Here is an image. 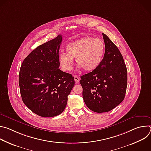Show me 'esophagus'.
<instances>
[{
  "label": "esophagus",
  "instance_id": "obj_1",
  "mask_svg": "<svg viewBox=\"0 0 151 151\" xmlns=\"http://www.w3.org/2000/svg\"><path fill=\"white\" fill-rule=\"evenodd\" d=\"M74 79H75V82L77 83H78L79 82V81H80V79H79V78L78 76H76V75H75L74 76Z\"/></svg>",
  "mask_w": 151,
  "mask_h": 151
}]
</instances>
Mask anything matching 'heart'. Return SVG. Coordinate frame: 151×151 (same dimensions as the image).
<instances>
[{"label":"heart","mask_w":151,"mask_h":151,"mask_svg":"<svg viewBox=\"0 0 151 151\" xmlns=\"http://www.w3.org/2000/svg\"><path fill=\"white\" fill-rule=\"evenodd\" d=\"M66 49L68 53L61 52L58 55V63L63 71L71 70L75 58L78 69L91 72L97 68L102 61L105 44L100 39L85 36L69 43Z\"/></svg>","instance_id":"1"}]
</instances>
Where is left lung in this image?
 <instances>
[{"mask_svg": "<svg viewBox=\"0 0 151 151\" xmlns=\"http://www.w3.org/2000/svg\"><path fill=\"white\" fill-rule=\"evenodd\" d=\"M105 52L97 68L81 78L83 101L93 112H109L124 100L127 86V70L118 47L102 33Z\"/></svg>", "mask_w": 151, "mask_h": 151, "instance_id": "1", "label": "left lung"}]
</instances>
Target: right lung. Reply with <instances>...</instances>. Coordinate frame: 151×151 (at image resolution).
Masks as SVG:
<instances>
[{
  "label": "right lung",
  "instance_id": "add662e5",
  "mask_svg": "<svg viewBox=\"0 0 151 151\" xmlns=\"http://www.w3.org/2000/svg\"><path fill=\"white\" fill-rule=\"evenodd\" d=\"M62 36L39 45L24 60L19 73L23 103L42 117L60 115L66 108L68 96L75 85L71 74L59 69L58 52Z\"/></svg>",
  "mask_w": 151,
  "mask_h": 151
}]
</instances>
